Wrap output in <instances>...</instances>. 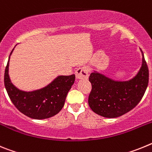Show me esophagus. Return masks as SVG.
Wrapping results in <instances>:
<instances>
[{
	"label": "esophagus",
	"instance_id": "obj_1",
	"mask_svg": "<svg viewBox=\"0 0 152 152\" xmlns=\"http://www.w3.org/2000/svg\"><path fill=\"white\" fill-rule=\"evenodd\" d=\"M76 74V77L78 79H84V78H88V74H89V70L86 66L80 67L77 68L75 72Z\"/></svg>",
	"mask_w": 152,
	"mask_h": 152
}]
</instances>
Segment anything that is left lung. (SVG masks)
I'll return each mask as SVG.
<instances>
[{
	"label": "left lung",
	"mask_w": 152,
	"mask_h": 152,
	"mask_svg": "<svg viewBox=\"0 0 152 152\" xmlns=\"http://www.w3.org/2000/svg\"><path fill=\"white\" fill-rule=\"evenodd\" d=\"M142 51V50H141ZM142 53V64L132 79L116 81L98 72L89 77L92 89L88 103L95 113L107 118H116L129 112L141 101L148 84V68Z\"/></svg>",
	"instance_id": "obj_1"
}]
</instances>
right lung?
Listing matches in <instances>:
<instances>
[{"mask_svg": "<svg viewBox=\"0 0 152 152\" xmlns=\"http://www.w3.org/2000/svg\"><path fill=\"white\" fill-rule=\"evenodd\" d=\"M9 60L5 68L4 85L8 96L17 110L28 117L36 119H47L58 113L75 83V75L58 76L45 88L26 92L17 89L10 81L8 75Z\"/></svg>", "mask_w": 152, "mask_h": 152, "instance_id": "1", "label": "right lung"}]
</instances>
